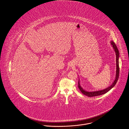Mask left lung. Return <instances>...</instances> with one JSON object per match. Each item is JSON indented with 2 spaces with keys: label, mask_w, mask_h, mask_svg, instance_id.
Returning <instances> with one entry per match:
<instances>
[{
  "label": "left lung",
  "mask_w": 129,
  "mask_h": 129,
  "mask_svg": "<svg viewBox=\"0 0 129 129\" xmlns=\"http://www.w3.org/2000/svg\"><path fill=\"white\" fill-rule=\"evenodd\" d=\"M111 45L113 47V48L114 49V51L115 52V55H116V75H115V79L114 80L113 82L108 87L106 88V89H104L103 90H99V91H87L85 90H84L83 88L81 86V85L80 83V79L78 78V88L80 90V91H81L82 93H83L84 95L88 96V97H92V96H96L98 95H100L102 94H104L107 92L108 91H110L111 89H112L115 85L116 83L118 77H119V51L115 45V44L114 43V41H111L110 42Z\"/></svg>",
  "instance_id": "8db88e82"
}]
</instances>
